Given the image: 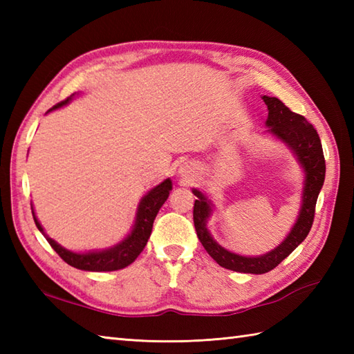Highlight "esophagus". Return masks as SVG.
<instances>
[{
	"label": "esophagus",
	"mask_w": 354,
	"mask_h": 354,
	"mask_svg": "<svg viewBox=\"0 0 354 354\" xmlns=\"http://www.w3.org/2000/svg\"><path fill=\"white\" fill-rule=\"evenodd\" d=\"M181 173H183V176L190 178V176H193V169L189 167V165H185V167L181 169Z\"/></svg>",
	"instance_id": "34e87169"
}]
</instances>
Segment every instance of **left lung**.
<instances>
[{"label":"left lung","mask_w":354,"mask_h":354,"mask_svg":"<svg viewBox=\"0 0 354 354\" xmlns=\"http://www.w3.org/2000/svg\"><path fill=\"white\" fill-rule=\"evenodd\" d=\"M261 99L268 106L266 133H270L278 141L284 142L304 171L301 207H299L298 217L289 234L277 248L263 255L250 257V255H240L228 251L227 248L216 242L207 227L209 216L213 214L214 204L201 190H192L194 196L198 198L194 201L193 221L202 246L212 255L213 260H216L217 265L243 274L269 272L280 265L299 243H303V240L312 228L315 205H317L318 194L324 185L326 178L324 153H322L321 140L317 129L303 115L292 112L277 97L263 95Z\"/></svg>","instance_id":"8db88e82"}]
</instances>
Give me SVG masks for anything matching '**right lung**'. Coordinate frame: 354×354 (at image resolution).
Wrapping results in <instances>:
<instances>
[{"label":"right lung","mask_w":354,"mask_h":354,"mask_svg":"<svg viewBox=\"0 0 354 354\" xmlns=\"http://www.w3.org/2000/svg\"><path fill=\"white\" fill-rule=\"evenodd\" d=\"M74 95L76 94H71L66 100L55 104V106L47 111V114L51 111H56L65 106V104H68L74 99ZM171 179L167 178L164 179L161 184L153 187L152 190H149L140 201L137 214H135V222L132 225L129 234H127L122 242H118L117 245L111 248H104V250H93L85 252H74L66 250L62 245H59L56 240H53L51 237L45 234L42 225L37 221V217L35 214L33 207L32 213L37 230H39L44 237L47 239V242L51 245L53 250L61 255V259L68 263L70 266L80 270H89V272H109V270H118L129 266L141 254V251L145 250V246L147 245V240L150 237V232H152L155 217L164 202L167 201L171 192Z\"/></svg>","instance_id":"1"}]
</instances>
